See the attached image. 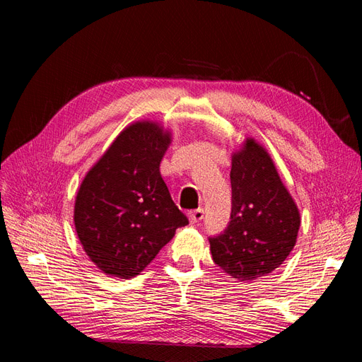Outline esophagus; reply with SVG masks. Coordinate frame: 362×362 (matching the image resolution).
I'll list each match as a JSON object with an SVG mask.
<instances>
[{
    "mask_svg": "<svg viewBox=\"0 0 362 362\" xmlns=\"http://www.w3.org/2000/svg\"><path fill=\"white\" fill-rule=\"evenodd\" d=\"M204 218V208H198V210H193L189 213V221L190 223H196L201 222Z\"/></svg>",
    "mask_w": 362,
    "mask_h": 362,
    "instance_id": "esophagus-1",
    "label": "esophagus"
}]
</instances>
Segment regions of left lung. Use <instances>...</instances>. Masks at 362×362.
Segmentation results:
<instances>
[{
    "label": "left lung",
    "mask_w": 362,
    "mask_h": 362,
    "mask_svg": "<svg viewBox=\"0 0 362 362\" xmlns=\"http://www.w3.org/2000/svg\"><path fill=\"white\" fill-rule=\"evenodd\" d=\"M233 210L225 233L210 238L216 264L240 282L278 269L293 250L299 208L266 148L247 137L231 160Z\"/></svg>",
    "instance_id": "obj_1"
}]
</instances>
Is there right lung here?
<instances>
[{
	"label": "right lung",
	"instance_id": "add662e5",
	"mask_svg": "<svg viewBox=\"0 0 362 362\" xmlns=\"http://www.w3.org/2000/svg\"><path fill=\"white\" fill-rule=\"evenodd\" d=\"M170 141V131L160 122L129 124L76 192V235L86 255L108 276L140 275L175 231L189 223L160 173Z\"/></svg>",
	"mask_w": 362,
	"mask_h": 362
}]
</instances>
